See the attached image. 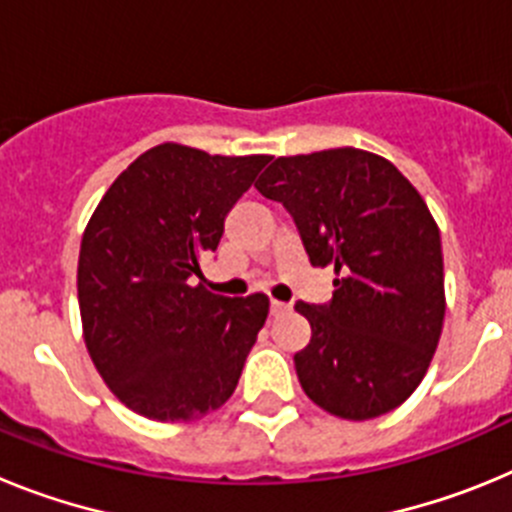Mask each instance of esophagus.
<instances>
[{
    "label": "esophagus",
    "mask_w": 512,
    "mask_h": 512,
    "mask_svg": "<svg viewBox=\"0 0 512 512\" xmlns=\"http://www.w3.org/2000/svg\"><path fill=\"white\" fill-rule=\"evenodd\" d=\"M287 310H289L287 302H277V300L269 302V312H271V315H282V312H287Z\"/></svg>",
    "instance_id": "obj_1"
}]
</instances>
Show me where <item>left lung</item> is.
Instances as JSON below:
<instances>
[{"mask_svg": "<svg viewBox=\"0 0 512 512\" xmlns=\"http://www.w3.org/2000/svg\"><path fill=\"white\" fill-rule=\"evenodd\" d=\"M256 189L292 215L310 264L336 271L325 305H295L312 330L295 354L305 395L348 420L395 410L428 372L446 312L441 233L418 189L359 148L282 156Z\"/></svg>", "mask_w": 512, "mask_h": 512, "instance_id": "obj_1", "label": "left lung"}]
</instances>
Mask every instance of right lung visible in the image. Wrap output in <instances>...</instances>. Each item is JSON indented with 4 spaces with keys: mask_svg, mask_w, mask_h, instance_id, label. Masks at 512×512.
<instances>
[{
    "mask_svg": "<svg viewBox=\"0 0 512 512\" xmlns=\"http://www.w3.org/2000/svg\"><path fill=\"white\" fill-rule=\"evenodd\" d=\"M269 161L164 143L135 158L94 210L76 274L84 341L133 413L194 420L233 395L269 300L212 295L192 279Z\"/></svg>",
    "mask_w": 512,
    "mask_h": 512,
    "instance_id": "obj_1",
    "label": "right lung"
}]
</instances>
